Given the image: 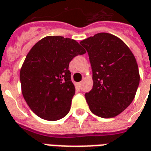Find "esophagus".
<instances>
[{
	"label": "esophagus",
	"instance_id": "esophagus-1",
	"mask_svg": "<svg viewBox=\"0 0 151 151\" xmlns=\"http://www.w3.org/2000/svg\"><path fill=\"white\" fill-rule=\"evenodd\" d=\"M77 85H78V87H79V88H80V87H81V85H82V82H80V83H78Z\"/></svg>",
	"mask_w": 151,
	"mask_h": 151
}]
</instances>
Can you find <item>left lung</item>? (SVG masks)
<instances>
[{"label": "left lung", "instance_id": "1", "mask_svg": "<svg viewBox=\"0 0 151 151\" xmlns=\"http://www.w3.org/2000/svg\"><path fill=\"white\" fill-rule=\"evenodd\" d=\"M88 53L93 86L85 98L90 110L103 118L117 116L134 99L140 76L135 57L114 35L99 33L80 42Z\"/></svg>", "mask_w": 151, "mask_h": 151}]
</instances>
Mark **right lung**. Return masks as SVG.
I'll return each mask as SVG.
<instances>
[{"instance_id": "add662e5", "label": "right lung", "mask_w": 151, "mask_h": 151, "mask_svg": "<svg viewBox=\"0 0 151 151\" xmlns=\"http://www.w3.org/2000/svg\"><path fill=\"white\" fill-rule=\"evenodd\" d=\"M86 51L74 39L47 36L27 54L20 71L23 97L42 119L57 121L70 111L75 86L69 63Z\"/></svg>"}]
</instances>
